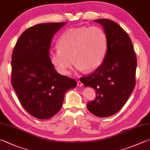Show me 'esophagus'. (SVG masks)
<instances>
[{
	"instance_id": "1",
	"label": "esophagus",
	"mask_w": 150,
	"mask_h": 150,
	"mask_svg": "<svg viewBox=\"0 0 150 150\" xmlns=\"http://www.w3.org/2000/svg\"><path fill=\"white\" fill-rule=\"evenodd\" d=\"M77 85H78V86H80V87H81V86H83V84L81 83V81H77Z\"/></svg>"
}]
</instances>
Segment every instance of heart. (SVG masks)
Listing matches in <instances>:
<instances>
[{"instance_id": "obj_1", "label": "heart", "mask_w": 150, "mask_h": 150, "mask_svg": "<svg viewBox=\"0 0 150 150\" xmlns=\"http://www.w3.org/2000/svg\"><path fill=\"white\" fill-rule=\"evenodd\" d=\"M57 46L49 51L50 60L59 73L68 75L73 62L80 71H93L99 67L105 58L108 40L101 27H81L65 31Z\"/></svg>"}]
</instances>
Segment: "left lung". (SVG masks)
Instances as JSON below:
<instances>
[{
  "instance_id": "left-lung-1",
  "label": "left lung",
  "mask_w": 150,
  "mask_h": 150,
  "mask_svg": "<svg viewBox=\"0 0 150 150\" xmlns=\"http://www.w3.org/2000/svg\"><path fill=\"white\" fill-rule=\"evenodd\" d=\"M94 21L106 34L107 52L101 65L80 81L96 90L95 99L87 104V109L96 116L106 117L119 112L133 91L137 61L131 38L119 25L107 19Z\"/></svg>"
}]
</instances>
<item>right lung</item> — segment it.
I'll return each instance as SVG.
<instances>
[{"label":"right lung","instance_id":"add662e5","mask_svg":"<svg viewBox=\"0 0 150 150\" xmlns=\"http://www.w3.org/2000/svg\"><path fill=\"white\" fill-rule=\"evenodd\" d=\"M65 24L46 23L29 27L13 51L12 85L23 107L38 119L54 116L66 92L77 85L74 79L59 74L49 57L53 36Z\"/></svg>","mask_w":150,"mask_h":150}]
</instances>
